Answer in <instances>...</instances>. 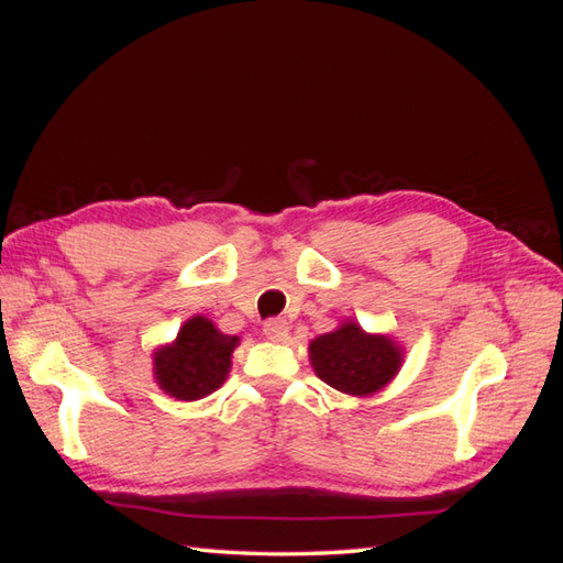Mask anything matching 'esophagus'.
<instances>
[{
	"label": "esophagus",
	"instance_id": "obj_1",
	"mask_svg": "<svg viewBox=\"0 0 563 563\" xmlns=\"http://www.w3.org/2000/svg\"><path fill=\"white\" fill-rule=\"evenodd\" d=\"M288 331H290V327L285 319H268L266 324H263V333H266V336L275 343L288 339Z\"/></svg>",
	"mask_w": 563,
	"mask_h": 563
}]
</instances>
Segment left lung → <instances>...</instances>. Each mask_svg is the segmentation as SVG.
<instances>
[{
    "mask_svg": "<svg viewBox=\"0 0 563 563\" xmlns=\"http://www.w3.org/2000/svg\"><path fill=\"white\" fill-rule=\"evenodd\" d=\"M309 361L321 382L351 397H373L399 375L404 349L387 333H367L357 321L309 341Z\"/></svg>",
    "mask_w": 563,
    "mask_h": 563,
    "instance_id": "1",
    "label": "left lung"
}]
</instances>
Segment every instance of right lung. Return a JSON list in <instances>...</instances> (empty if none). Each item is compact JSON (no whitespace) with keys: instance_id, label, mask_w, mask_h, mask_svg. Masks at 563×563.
Segmentation results:
<instances>
[{"instance_id":"add662e5","label":"right lung","mask_w":563,"mask_h":563,"mask_svg":"<svg viewBox=\"0 0 563 563\" xmlns=\"http://www.w3.org/2000/svg\"><path fill=\"white\" fill-rule=\"evenodd\" d=\"M236 345L239 336L222 333L208 317H190L172 343L152 353L154 382L178 401H198L224 385Z\"/></svg>"}]
</instances>
